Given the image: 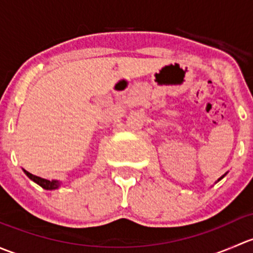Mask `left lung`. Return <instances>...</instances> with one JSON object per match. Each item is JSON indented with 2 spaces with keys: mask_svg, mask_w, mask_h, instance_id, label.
Masks as SVG:
<instances>
[{
  "mask_svg": "<svg viewBox=\"0 0 253 253\" xmlns=\"http://www.w3.org/2000/svg\"><path fill=\"white\" fill-rule=\"evenodd\" d=\"M220 178H223V176H221V177ZM220 178H219V180H220Z\"/></svg>",
  "mask_w": 253,
  "mask_h": 253,
  "instance_id": "left-lung-1",
  "label": "left lung"
}]
</instances>
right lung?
Here are the masks:
<instances>
[{
  "label": "right lung",
  "instance_id": "1",
  "mask_svg": "<svg viewBox=\"0 0 253 253\" xmlns=\"http://www.w3.org/2000/svg\"><path fill=\"white\" fill-rule=\"evenodd\" d=\"M24 172H25V175L28 176V177L32 178L34 182H37L38 185H40L42 188H45V190H55V188H57L58 186L61 185V182H58V181H56V180H52V181L45 180V178L39 177V176H35V175L30 174V172H28L27 170H24Z\"/></svg>",
  "mask_w": 253,
  "mask_h": 253
}]
</instances>
